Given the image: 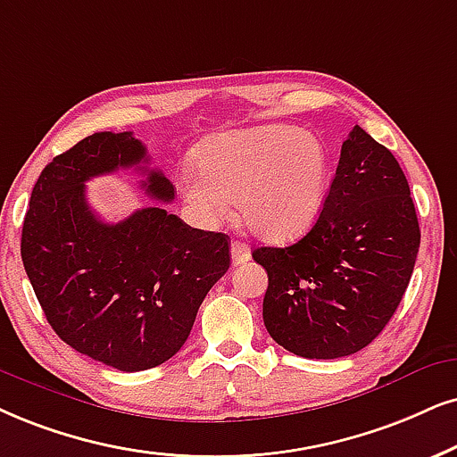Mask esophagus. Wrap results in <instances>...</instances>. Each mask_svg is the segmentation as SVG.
<instances>
[{
    "mask_svg": "<svg viewBox=\"0 0 457 457\" xmlns=\"http://www.w3.org/2000/svg\"><path fill=\"white\" fill-rule=\"evenodd\" d=\"M248 259H251V248H248L246 242H240V240L232 242V263L240 265V263H246Z\"/></svg>",
    "mask_w": 457,
    "mask_h": 457,
    "instance_id": "esophagus-1",
    "label": "esophagus"
}]
</instances>
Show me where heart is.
Here are the masks:
<instances>
[{"label":"heart","mask_w":457,"mask_h":457,"mask_svg":"<svg viewBox=\"0 0 457 457\" xmlns=\"http://www.w3.org/2000/svg\"><path fill=\"white\" fill-rule=\"evenodd\" d=\"M331 160L319 137L291 126L221 132L195 152L181 194L202 225H217L236 202L257 238L287 242L308 232L325 209Z\"/></svg>","instance_id":"heart-1"}]
</instances>
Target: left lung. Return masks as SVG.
I'll return each mask as SVG.
<instances>
[{"mask_svg":"<svg viewBox=\"0 0 457 457\" xmlns=\"http://www.w3.org/2000/svg\"><path fill=\"white\" fill-rule=\"evenodd\" d=\"M420 248L405 172L390 149L354 126L325 209L295 245L262 246L263 322L303 358H342L382 333L401 303Z\"/></svg>","mask_w":457,"mask_h":457,"instance_id":"1","label":"left lung"}]
</instances>
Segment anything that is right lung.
<instances>
[{
  "label": "right lung",
  "mask_w": 457,
  "mask_h": 457,
  "mask_svg": "<svg viewBox=\"0 0 457 457\" xmlns=\"http://www.w3.org/2000/svg\"><path fill=\"white\" fill-rule=\"evenodd\" d=\"M147 162L132 132H95L42 170L22 223V263L46 320L79 354L120 371L175 356L229 268L228 236L189 228L160 206L120 223L90 209L86 181L132 166L147 175V195L175 198Z\"/></svg>",
  "instance_id": "obj_1"
}]
</instances>
